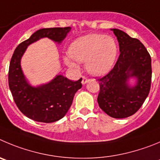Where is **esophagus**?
<instances>
[{
  "label": "esophagus",
  "mask_w": 160,
  "mask_h": 160,
  "mask_svg": "<svg viewBox=\"0 0 160 160\" xmlns=\"http://www.w3.org/2000/svg\"><path fill=\"white\" fill-rule=\"evenodd\" d=\"M88 81H89V80L88 78H86V77H82V84H86V83H87Z\"/></svg>",
  "instance_id": "obj_1"
}]
</instances>
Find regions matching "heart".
<instances>
[{
	"instance_id": "1",
	"label": "heart",
	"mask_w": 160,
	"mask_h": 160,
	"mask_svg": "<svg viewBox=\"0 0 160 160\" xmlns=\"http://www.w3.org/2000/svg\"><path fill=\"white\" fill-rule=\"evenodd\" d=\"M70 57L80 63H86V69L90 74L100 77L107 74L114 66L118 48L112 37L102 34H90L77 38L68 50ZM67 65L77 69L76 62L65 57Z\"/></svg>"
}]
</instances>
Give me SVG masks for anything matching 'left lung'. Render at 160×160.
I'll return each mask as SVG.
<instances>
[{
    "label": "left lung",
    "instance_id": "obj_1",
    "mask_svg": "<svg viewBox=\"0 0 160 160\" xmlns=\"http://www.w3.org/2000/svg\"><path fill=\"white\" fill-rule=\"evenodd\" d=\"M118 41L120 55L113 69L98 81L99 107L114 118H125L141 108L148 95L152 60L144 45L119 29H110Z\"/></svg>",
    "mask_w": 160,
    "mask_h": 160
}]
</instances>
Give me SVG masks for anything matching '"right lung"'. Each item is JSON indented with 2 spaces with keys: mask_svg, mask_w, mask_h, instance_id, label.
<instances>
[{
  "mask_svg": "<svg viewBox=\"0 0 160 160\" xmlns=\"http://www.w3.org/2000/svg\"><path fill=\"white\" fill-rule=\"evenodd\" d=\"M71 31L67 28H42L17 46L12 57L8 71V85L19 110L35 122L51 123L62 119L72 105L76 92L81 88L82 78L72 81L62 74L50 81L33 86L23 74L21 59L28 46L48 38L61 44Z\"/></svg>",
  "mask_w": 160,
  "mask_h": 160,
  "instance_id": "1",
  "label": "right lung"
}]
</instances>
